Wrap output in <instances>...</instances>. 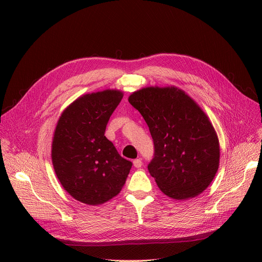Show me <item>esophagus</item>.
<instances>
[{"label":"esophagus","mask_w":262,"mask_h":262,"mask_svg":"<svg viewBox=\"0 0 262 262\" xmlns=\"http://www.w3.org/2000/svg\"><path fill=\"white\" fill-rule=\"evenodd\" d=\"M134 167L137 168V169L141 168V167H142V161H141V159H135V160H134Z\"/></svg>","instance_id":"34e87169"}]
</instances>
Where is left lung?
Masks as SVG:
<instances>
[{"label":"left lung","instance_id":"obj_1","mask_svg":"<svg viewBox=\"0 0 262 262\" xmlns=\"http://www.w3.org/2000/svg\"><path fill=\"white\" fill-rule=\"evenodd\" d=\"M154 141L147 169L164 194L174 200L194 198L214 178L220 161L216 133L208 117L185 91L146 87L129 95Z\"/></svg>","mask_w":262,"mask_h":262}]
</instances>
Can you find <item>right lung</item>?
<instances>
[{
  "label": "right lung",
  "instance_id": "right-lung-1",
  "mask_svg": "<svg viewBox=\"0 0 262 262\" xmlns=\"http://www.w3.org/2000/svg\"><path fill=\"white\" fill-rule=\"evenodd\" d=\"M120 90L80 96L61 114L54 132L52 162L60 184L75 200L101 205L120 193L133 166L105 137Z\"/></svg>",
  "mask_w": 262,
  "mask_h": 262
}]
</instances>
